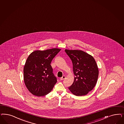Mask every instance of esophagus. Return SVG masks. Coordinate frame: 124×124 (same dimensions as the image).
Returning a JSON list of instances; mask_svg holds the SVG:
<instances>
[{
  "instance_id": "1",
  "label": "esophagus",
  "mask_w": 124,
  "mask_h": 124,
  "mask_svg": "<svg viewBox=\"0 0 124 124\" xmlns=\"http://www.w3.org/2000/svg\"><path fill=\"white\" fill-rule=\"evenodd\" d=\"M65 78H66V76H63L62 77H61V78H60V79L61 80H64V79H65Z\"/></svg>"
}]
</instances>
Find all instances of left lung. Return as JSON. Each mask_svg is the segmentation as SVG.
<instances>
[{
    "label": "left lung",
    "mask_w": 124,
    "mask_h": 124,
    "mask_svg": "<svg viewBox=\"0 0 124 124\" xmlns=\"http://www.w3.org/2000/svg\"><path fill=\"white\" fill-rule=\"evenodd\" d=\"M72 60L74 79L68 88L72 94L84 96L91 91L96 85L99 69L93 56L81 50L65 49Z\"/></svg>",
    "instance_id": "8db88e82"
}]
</instances>
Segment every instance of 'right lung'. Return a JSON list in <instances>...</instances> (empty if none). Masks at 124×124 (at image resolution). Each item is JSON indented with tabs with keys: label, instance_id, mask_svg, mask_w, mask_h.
Here are the masks:
<instances>
[{
	"label": "right lung",
	"instance_id": "1",
	"mask_svg": "<svg viewBox=\"0 0 124 124\" xmlns=\"http://www.w3.org/2000/svg\"><path fill=\"white\" fill-rule=\"evenodd\" d=\"M59 48L31 53L24 67V81L29 91L38 97L47 94L57 82L52 72L51 62L60 52Z\"/></svg>",
	"mask_w": 124,
	"mask_h": 124
}]
</instances>
